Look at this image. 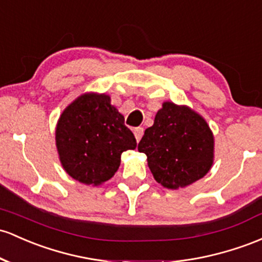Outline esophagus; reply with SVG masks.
I'll list each match as a JSON object with an SVG mask.
<instances>
[{"mask_svg":"<svg viewBox=\"0 0 262 262\" xmlns=\"http://www.w3.org/2000/svg\"><path fill=\"white\" fill-rule=\"evenodd\" d=\"M133 133H134V137H136V139H137V142L139 143L140 142V139H142V137H143V134H144V129L143 128H136L133 130Z\"/></svg>","mask_w":262,"mask_h":262,"instance_id":"1","label":"esophagus"}]
</instances>
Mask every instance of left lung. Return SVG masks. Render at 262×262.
I'll return each instance as SVG.
<instances>
[{
  "mask_svg": "<svg viewBox=\"0 0 262 262\" xmlns=\"http://www.w3.org/2000/svg\"><path fill=\"white\" fill-rule=\"evenodd\" d=\"M214 134L206 120L188 105L164 102L154 124L145 129L138 150L146 155L154 179L170 190L205 177L214 163Z\"/></svg>",
  "mask_w": 262,
  "mask_h": 262,
  "instance_id": "obj_1",
  "label": "left lung"
}]
</instances>
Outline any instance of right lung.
Returning <instances> with one entry per match:
<instances>
[{"mask_svg":"<svg viewBox=\"0 0 262 262\" xmlns=\"http://www.w3.org/2000/svg\"><path fill=\"white\" fill-rule=\"evenodd\" d=\"M56 146L66 173L97 186L116 174L120 155L136 149L137 140L108 94L85 92L59 116Z\"/></svg>","mask_w":262,"mask_h":262,"instance_id":"1","label":"right lung"}]
</instances>
